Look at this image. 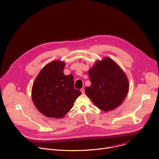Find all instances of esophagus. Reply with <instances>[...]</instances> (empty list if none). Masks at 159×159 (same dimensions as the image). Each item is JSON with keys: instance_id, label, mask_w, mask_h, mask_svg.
I'll use <instances>...</instances> for the list:
<instances>
[{"instance_id": "34e87169", "label": "esophagus", "mask_w": 159, "mask_h": 159, "mask_svg": "<svg viewBox=\"0 0 159 159\" xmlns=\"http://www.w3.org/2000/svg\"><path fill=\"white\" fill-rule=\"evenodd\" d=\"M80 91H81L82 94H84V93H85V90H84V88L81 89V90H80Z\"/></svg>"}]
</instances>
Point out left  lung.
<instances>
[{
  "instance_id": "left-lung-1",
  "label": "left lung",
  "mask_w": 159,
  "mask_h": 159,
  "mask_svg": "<svg viewBox=\"0 0 159 159\" xmlns=\"http://www.w3.org/2000/svg\"><path fill=\"white\" fill-rule=\"evenodd\" d=\"M88 74L91 85L85 87L87 96L101 110L115 109L125 99L129 91V81L118 64L109 57L98 60Z\"/></svg>"
}]
</instances>
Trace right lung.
<instances>
[{
    "label": "right lung",
    "instance_id": "1",
    "mask_svg": "<svg viewBox=\"0 0 159 159\" xmlns=\"http://www.w3.org/2000/svg\"><path fill=\"white\" fill-rule=\"evenodd\" d=\"M65 62L53 60L45 65L36 77L31 90V98L36 109L45 116L60 119L74 106L81 94L74 87V77L65 75Z\"/></svg>",
    "mask_w": 159,
    "mask_h": 159
}]
</instances>
